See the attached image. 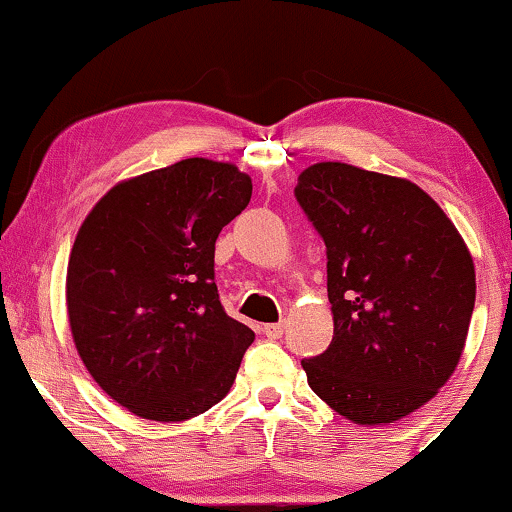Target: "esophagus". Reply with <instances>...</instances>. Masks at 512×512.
I'll use <instances>...</instances> for the list:
<instances>
[{"label": "esophagus", "instance_id": "1", "mask_svg": "<svg viewBox=\"0 0 512 512\" xmlns=\"http://www.w3.org/2000/svg\"><path fill=\"white\" fill-rule=\"evenodd\" d=\"M263 335L265 338H270V340H279L284 335V321H279V324H265L263 328Z\"/></svg>", "mask_w": 512, "mask_h": 512}]
</instances>
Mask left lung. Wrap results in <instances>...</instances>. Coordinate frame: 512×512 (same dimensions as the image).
<instances>
[{
	"label": "left lung",
	"instance_id": "8db88e82",
	"mask_svg": "<svg viewBox=\"0 0 512 512\" xmlns=\"http://www.w3.org/2000/svg\"><path fill=\"white\" fill-rule=\"evenodd\" d=\"M326 244L333 340L303 359L321 401L356 424L396 422L450 380L475 270L443 209L412 181L317 163L293 188Z\"/></svg>",
	"mask_w": 512,
	"mask_h": 512
}]
</instances>
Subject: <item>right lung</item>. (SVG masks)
Returning a JSON list of instances; mask_svg holds the SVG:
<instances>
[{
  "label": "right lung",
  "instance_id": "obj_1",
  "mask_svg": "<svg viewBox=\"0 0 512 512\" xmlns=\"http://www.w3.org/2000/svg\"><path fill=\"white\" fill-rule=\"evenodd\" d=\"M249 200L235 165L186 158L114 186L83 221L67 268L74 345L135 415L184 422L233 387L254 331L223 310L214 249Z\"/></svg>",
  "mask_w": 512,
  "mask_h": 512
}]
</instances>
